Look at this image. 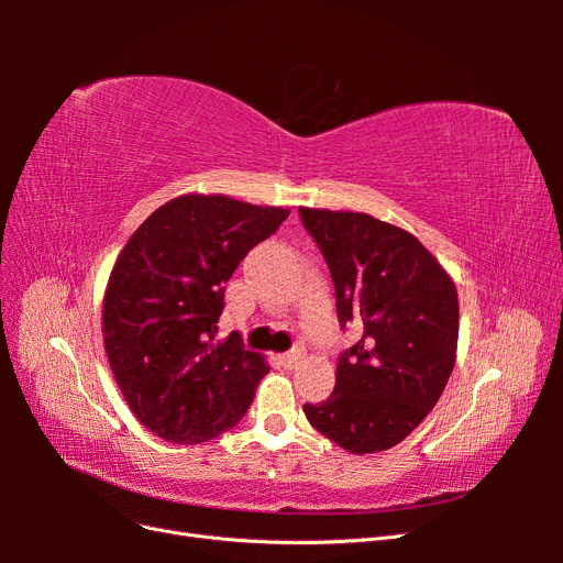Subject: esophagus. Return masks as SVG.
<instances>
[{"label": "esophagus", "instance_id": "34e87169", "mask_svg": "<svg viewBox=\"0 0 563 563\" xmlns=\"http://www.w3.org/2000/svg\"><path fill=\"white\" fill-rule=\"evenodd\" d=\"M305 356V352H302V347H294L291 352H286V354H279V362H282V366H286V368H294L300 360Z\"/></svg>", "mask_w": 563, "mask_h": 563}]
</instances>
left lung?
<instances>
[{"instance_id": "left-lung-1", "label": "left lung", "mask_w": 563, "mask_h": 563, "mask_svg": "<svg viewBox=\"0 0 563 563\" xmlns=\"http://www.w3.org/2000/svg\"><path fill=\"white\" fill-rule=\"evenodd\" d=\"M335 286L340 327L362 338L338 356L327 401L305 404L310 424L350 453L397 446L444 391L457 347V291L411 232L368 213L300 207Z\"/></svg>"}]
</instances>
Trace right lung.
<instances>
[{"mask_svg": "<svg viewBox=\"0 0 563 563\" xmlns=\"http://www.w3.org/2000/svg\"><path fill=\"white\" fill-rule=\"evenodd\" d=\"M225 195L166 201L110 272L103 340L114 380L150 432L201 444L244 418L269 366L232 333L216 340L225 282L288 218Z\"/></svg>", "mask_w": 563, "mask_h": 563, "instance_id": "add662e5", "label": "right lung"}]
</instances>
